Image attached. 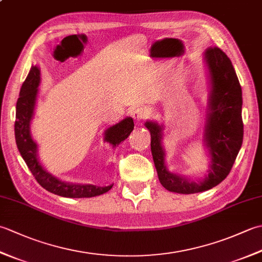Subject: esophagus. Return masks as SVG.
I'll return each mask as SVG.
<instances>
[{
  "label": "esophagus",
  "mask_w": 262,
  "mask_h": 262,
  "mask_svg": "<svg viewBox=\"0 0 262 262\" xmlns=\"http://www.w3.org/2000/svg\"><path fill=\"white\" fill-rule=\"evenodd\" d=\"M147 116H148L147 109L144 107H137L132 114V117L134 118L135 121H142L143 119H145Z\"/></svg>",
  "instance_id": "esophagus-1"
}]
</instances>
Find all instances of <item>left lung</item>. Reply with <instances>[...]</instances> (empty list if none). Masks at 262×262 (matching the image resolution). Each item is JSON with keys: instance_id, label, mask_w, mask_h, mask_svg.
<instances>
[{"instance_id": "1", "label": "left lung", "mask_w": 262, "mask_h": 262, "mask_svg": "<svg viewBox=\"0 0 262 262\" xmlns=\"http://www.w3.org/2000/svg\"><path fill=\"white\" fill-rule=\"evenodd\" d=\"M204 60L208 72L209 96L203 143L208 151L209 166L205 178L191 180L171 173L165 164L162 124L147 120L151 151L159 180L166 190L183 194L214 188L230 173L243 142L242 89L230 58L220 48H207Z\"/></svg>"}]
</instances>
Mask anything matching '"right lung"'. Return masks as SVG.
Masks as SVG:
<instances>
[{
    "instance_id": "1",
    "label": "right lung",
    "mask_w": 262,
    "mask_h": 262,
    "mask_svg": "<svg viewBox=\"0 0 262 262\" xmlns=\"http://www.w3.org/2000/svg\"><path fill=\"white\" fill-rule=\"evenodd\" d=\"M40 84V69L39 66H31L27 79L21 86L19 99L15 108L14 135L22 159L28 168L36 178L39 185L47 191L68 198H90L109 191L113 185L98 187L94 185H82L59 180L47 171L40 163L38 157V145L33 141L30 132L31 120L35 114L36 101L38 97V86ZM134 129V120L132 117H126L118 124L110 126L103 133V141L116 148L125 141Z\"/></svg>"
}]
</instances>
